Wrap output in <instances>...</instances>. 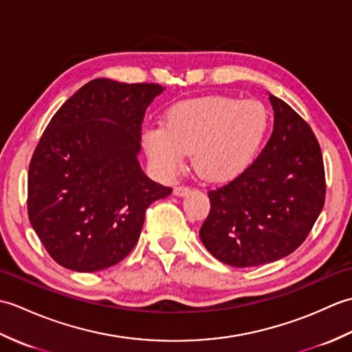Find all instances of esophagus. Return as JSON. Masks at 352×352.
Here are the masks:
<instances>
[{"mask_svg": "<svg viewBox=\"0 0 352 352\" xmlns=\"http://www.w3.org/2000/svg\"><path fill=\"white\" fill-rule=\"evenodd\" d=\"M189 192H190V189L188 188V186H177V188H174L175 197H184V195H188Z\"/></svg>", "mask_w": 352, "mask_h": 352, "instance_id": "esophagus-1", "label": "esophagus"}]
</instances>
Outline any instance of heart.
<instances>
[{
    "mask_svg": "<svg viewBox=\"0 0 352 352\" xmlns=\"http://www.w3.org/2000/svg\"><path fill=\"white\" fill-rule=\"evenodd\" d=\"M271 129V111L261 101L208 95L174 104L163 125L144 131V148L160 174L170 177L186 157L208 182H227L250 166Z\"/></svg>",
    "mask_w": 352,
    "mask_h": 352,
    "instance_id": "heart-1",
    "label": "heart"
}]
</instances>
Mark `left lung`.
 Segmentation results:
<instances>
[{
  "mask_svg": "<svg viewBox=\"0 0 352 352\" xmlns=\"http://www.w3.org/2000/svg\"><path fill=\"white\" fill-rule=\"evenodd\" d=\"M274 131L241 175L208 192L210 213L199 230L213 257L234 267L289 256L315 226L325 201L318 139L289 104L269 94Z\"/></svg>",
  "mask_w": 352,
  "mask_h": 352,
  "instance_id": "obj_1",
  "label": "left lung"
}]
</instances>
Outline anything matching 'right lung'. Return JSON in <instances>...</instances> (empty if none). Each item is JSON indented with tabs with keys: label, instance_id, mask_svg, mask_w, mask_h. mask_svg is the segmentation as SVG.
Wrapping results in <instances>:
<instances>
[{
	"label": "right lung",
	"instance_id": "obj_1",
	"mask_svg": "<svg viewBox=\"0 0 352 352\" xmlns=\"http://www.w3.org/2000/svg\"><path fill=\"white\" fill-rule=\"evenodd\" d=\"M155 83L89 81L52 116L28 168V218L58 265L95 272L139 241L145 212L170 188L144 174L138 155Z\"/></svg>",
	"mask_w": 352,
	"mask_h": 352
}]
</instances>
